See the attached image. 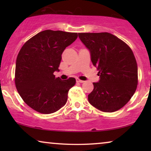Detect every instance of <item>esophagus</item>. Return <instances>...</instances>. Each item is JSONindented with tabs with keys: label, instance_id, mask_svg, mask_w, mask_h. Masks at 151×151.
<instances>
[{
	"label": "esophagus",
	"instance_id": "obj_1",
	"mask_svg": "<svg viewBox=\"0 0 151 151\" xmlns=\"http://www.w3.org/2000/svg\"><path fill=\"white\" fill-rule=\"evenodd\" d=\"M76 82H80V83H83V82H84L85 81H84V80H80L79 78H76Z\"/></svg>",
	"mask_w": 151,
	"mask_h": 151
}]
</instances>
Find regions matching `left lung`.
<instances>
[{
    "mask_svg": "<svg viewBox=\"0 0 151 151\" xmlns=\"http://www.w3.org/2000/svg\"><path fill=\"white\" fill-rule=\"evenodd\" d=\"M78 36L89 51L100 76V80L93 83L88 102L104 112L122 108L137 85V62L131 49L110 33H79Z\"/></svg>",
    "mask_w": 151,
    "mask_h": 151,
    "instance_id": "8db88e82",
    "label": "left lung"
}]
</instances>
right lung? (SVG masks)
Returning <instances> with one entry per match:
<instances>
[{"label":"right lung","instance_id":"obj_1","mask_svg":"<svg viewBox=\"0 0 151 151\" xmlns=\"http://www.w3.org/2000/svg\"><path fill=\"white\" fill-rule=\"evenodd\" d=\"M78 38L77 33L45 30L24 43L16 63L15 84L24 102L34 110L50 114L65 106L74 78L62 80L59 71L62 54Z\"/></svg>","mask_w":151,"mask_h":151}]
</instances>
